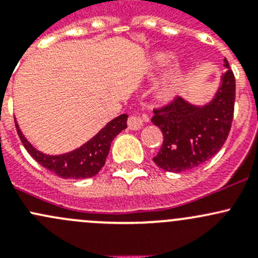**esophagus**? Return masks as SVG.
Returning <instances> with one entry per match:
<instances>
[{
	"mask_svg": "<svg viewBox=\"0 0 258 258\" xmlns=\"http://www.w3.org/2000/svg\"><path fill=\"white\" fill-rule=\"evenodd\" d=\"M148 121V117L147 116H131L128 118V128L132 130V131H137V130L141 128L144 126L145 122Z\"/></svg>",
	"mask_w": 258,
	"mask_h": 258,
	"instance_id": "esophagus-1",
	"label": "esophagus"
}]
</instances>
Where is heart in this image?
<instances>
[{
	"label": "heart",
	"instance_id": "b5f03b06",
	"mask_svg": "<svg viewBox=\"0 0 258 258\" xmlns=\"http://www.w3.org/2000/svg\"><path fill=\"white\" fill-rule=\"evenodd\" d=\"M176 56L172 52L167 51H158L156 53H153L151 56L150 64L152 69L155 70H165L168 66H171L173 61H175ZM184 81V70L183 67L177 66L173 67L168 75L166 76V79L162 81L160 88L157 91V96L160 100L162 101H171L177 96L182 87V83Z\"/></svg>",
	"mask_w": 258,
	"mask_h": 258
}]
</instances>
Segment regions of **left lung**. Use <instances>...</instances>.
<instances>
[{"instance_id":"8db88e82","label":"left lung","mask_w":258,"mask_h":258,"mask_svg":"<svg viewBox=\"0 0 258 258\" xmlns=\"http://www.w3.org/2000/svg\"><path fill=\"white\" fill-rule=\"evenodd\" d=\"M226 72L209 102L195 105L177 97L168 106L155 110L152 123L161 128L163 144L153 162L167 172L192 170L212 158L230 134L235 108L236 83L227 59Z\"/></svg>"}]
</instances>
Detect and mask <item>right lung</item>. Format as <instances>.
I'll return each mask as SVG.
<instances>
[{
    "label": "right lung",
    "mask_w": 258,
    "mask_h": 258,
    "mask_svg": "<svg viewBox=\"0 0 258 258\" xmlns=\"http://www.w3.org/2000/svg\"><path fill=\"white\" fill-rule=\"evenodd\" d=\"M127 114L116 117L82 146L61 155H47L38 151L26 139L16 119L15 123L25 148L41 166L62 178L80 179L93 177L103 167L110 152L111 142L119 132L127 128Z\"/></svg>",
    "instance_id": "add662e5"
}]
</instances>
